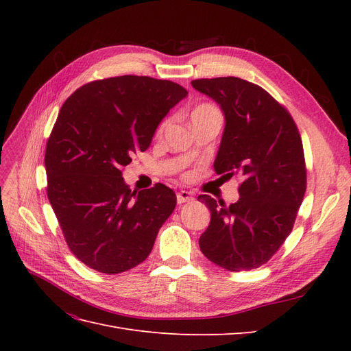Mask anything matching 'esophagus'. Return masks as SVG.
<instances>
[{"label":"esophagus","instance_id":"esophagus-1","mask_svg":"<svg viewBox=\"0 0 351 351\" xmlns=\"http://www.w3.org/2000/svg\"><path fill=\"white\" fill-rule=\"evenodd\" d=\"M190 200H193V196H192V193L190 192H186V190H182V192H178L177 193V204H186V202H190Z\"/></svg>","mask_w":351,"mask_h":351}]
</instances>
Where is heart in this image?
Returning <instances> with one entry per match:
<instances>
[{"label": "heart", "mask_w": 351, "mask_h": 351, "mask_svg": "<svg viewBox=\"0 0 351 351\" xmlns=\"http://www.w3.org/2000/svg\"><path fill=\"white\" fill-rule=\"evenodd\" d=\"M214 111H217V108L212 107V105H209V104H202V105H199V107L193 111L192 117H196V115H199V114H205V112H214ZM164 125H165V123L161 124V127H159L158 132H162Z\"/></svg>", "instance_id": "b5f03b06"}]
</instances>
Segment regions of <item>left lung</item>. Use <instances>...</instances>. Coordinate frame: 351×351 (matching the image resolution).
<instances>
[{
    "instance_id": "8db88e82",
    "label": "left lung",
    "mask_w": 351,
    "mask_h": 351,
    "mask_svg": "<svg viewBox=\"0 0 351 351\" xmlns=\"http://www.w3.org/2000/svg\"><path fill=\"white\" fill-rule=\"evenodd\" d=\"M192 86L214 99L226 119L217 174L241 180L240 197L230 206L208 195L197 197L210 210L200 250L227 271L259 268L289 237L303 202L302 137L289 111L258 84L215 77L193 80Z\"/></svg>"
}]
</instances>
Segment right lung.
<instances>
[{
    "instance_id": "obj_1",
    "label": "right lung",
    "mask_w": 351,
    "mask_h": 351,
    "mask_svg": "<svg viewBox=\"0 0 351 351\" xmlns=\"http://www.w3.org/2000/svg\"><path fill=\"white\" fill-rule=\"evenodd\" d=\"M186 97L174 82L119 76L83 84L61 107L47 143V192L70 250L89 268L120 274L149 256L176 193L161 183L132 192L121 169Z\"/></svg>"
}]
</instances>
